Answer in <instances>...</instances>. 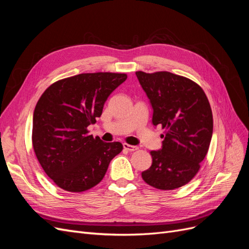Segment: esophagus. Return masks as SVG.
Returning a JSON list of instances; mask_svg holds the SVG:
<instances>
[{"label": "esophagus", "instance_id": "34e87169", "mask_svg": "<svg viewBox=\"0 0 249 249\" xmlns=\"http://www.w3.org/2000/svg\"><path fill=\"white\" fill-rule=\"evenodd\" d=\"M124 148L126 149V150H129V152H134V150H137L138 149L137 146L127 144V143H124Z\"/></svg>", "mask_w": 249, "mask_h": 249}]
</instances>
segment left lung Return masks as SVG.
Listing matches in <instances>:
<instances>
[{"label":"left lung","mask_w":249,"mask_h":249,"mask_svg":"<svg viewBox=\"0 0 249 249\" xmlns=\"http://www.w3.org/2000/svg\"><path fill=\"white\" fill-rule=\"evenodd\" d=\"M136 76L153 108V124L165 129L162 148L152 150L153 163L141 173L144 182L160 190L189 183L200 168L213 134L208 97L196 83L169 71Z\"/></svg>","instance_id":"8db88e82"}]
</instances>
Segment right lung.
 <instances>
[{
	"mask_svg": "<svg viewBox=\"0 0 249 249\" xmlns=\"http://www.w3.org/2000/svg\"><path fill=\"white\" fill-rule=\"evenodd\" d=\"M125 73H80L52 84L36 104L32 143L37 160L58 187L83 192L104 178L120 142H104L87 127L102 115L109 95Z\"/></svg>",
	"mask_w": 249,
	"mask_h": 249,
	"instance_id": "right-lung-1",
	"label": "right lung"
}]
</instances>
